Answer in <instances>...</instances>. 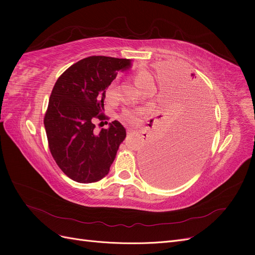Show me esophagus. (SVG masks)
I'll return each instance as SVG.
<instances>
[{"instance_id":"1","label":"esophagus","mask_w":255,"mask_h":255,"mask_svg":"<svg viewBox=\"0 0 255 255\" xmlns=\"http://www.w3.org/2000/svg\"><path fill=\"white\" fill-rule=\"evenodd\" d=\"M135 134V130L133 128H128V135H134Z\"/></svg>"}]
</instances>
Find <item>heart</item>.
Listing matches in <instances>:
<instances>
[{
    "mask_svg": "<svg viewBox=\"0 0 255 255\" xmlns=\"http://www.w3.org/2000/svg\"><path fill=\"white\" fill-rule=\"evenodd\" d=\"M134 81H135V84L137 85V87L141 90H144L149 86V85L153 84L152 75L148 71L144 70V69H138V70H136V72L134 73ZM116 88H117L116 81H113L107 85V87L105 88V91H104V96L107 102H114L116 98H117ZM140 114L141 113L139 111L126 110L122 113V118L129 122H135L138 120V118H139Z\"/></svg>",
    "mask_w": 255,
    "mask_h": 255,
    "instance_id": "obj_1",
    "label": "heart"
}]
</instances>
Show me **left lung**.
<instances>
[{"label": "left lung", "mask_w": 255, "mask_h": 255, "mask_svg": "<svg viewBox=\"0 0 255 255\" xmlns=\"http://www.w3.org/2000/svg\"><path fill=\"white\" fill-rule=\"evenodd\" d=\"M187 84L177 105L179 113L151 138L141 153L146 180L157 186L172 187L189 179L202 164L210 146L213 134L210 95L195 74Z\"/></svg>", "instance_id": "8db88e82"}]
</instances>
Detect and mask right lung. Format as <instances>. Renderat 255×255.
<instances>
[{
	"label": "right lung",
	"instance_id": "obj_1",
	"mask_svg": "<svg viewBox=\"0 0 255 255\" xmlns=\"http://www.w3.org/2000/svg\"><path fill=\"white\" fill-rule=\"evenodd\" d=\"M132 60L107 56L84 58L61 74L54 85L44 116L49 148L58 167L79 183L98 182L107 173L126 128L115 120L95 132V120H104V91Z\"/></svg>",
	"mask_w": 255,
	"mask_h": 255
}]
</instances>
